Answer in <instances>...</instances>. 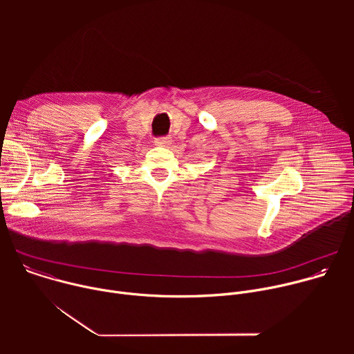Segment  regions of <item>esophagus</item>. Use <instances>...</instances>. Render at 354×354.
I'll return each mask as SVG.
<instances>
[{"label":"esophagus","mask_w":354,"mask_h":354,"mask_svg":"<svg viewBox=\"0 0 354 354\" xmlns=\"http://www.w3.org/2000/svg\"><path fill=\"white\" fill-rule=\"evenodd\" d=\"M171 144H172L171 137H160L156 140V145H160V147H169Z\"/></svg>","instance_id":"esophagus-1"}]
</instances>
